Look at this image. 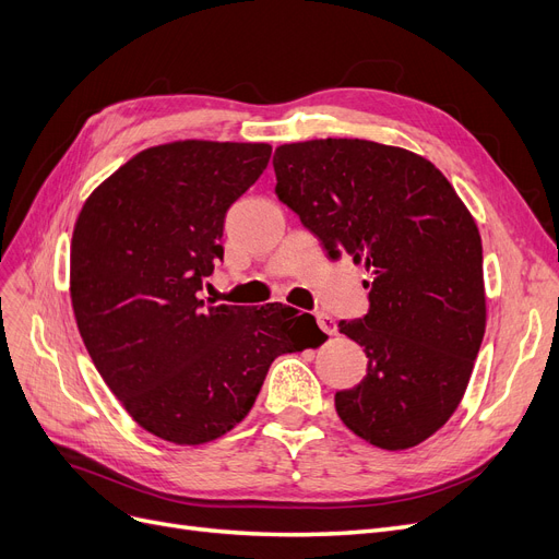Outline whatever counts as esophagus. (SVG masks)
I'll return each mask as SVG.
<instances>
[{"instance_id":"1","label":"esophagus","mask_w":559,"mask_h":559,"mask_svg":"<svg viewBox=\"0 0 559 559\" xmlns=\"http://www.w3.org/2000/svg\"><path fill=\"white\" fill-rule=\"evenodd\" d=\"M316 320H318V324H320V329H322L324 334H329V336L336 334V322H334L332 316L324 313V311H318V313H316Z\"/></svg>"}]
</instances>
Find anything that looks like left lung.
<instances>
[{
  "instance_id": "1",
  "label": "left lung",
  "mask_w": 559,
  "mask_h": 559,
  "mask_svg": "<svg viewBox=\"0 0 559 559\" xmlns=\"http://www.w3.org/2000/svg\"><path fill=\"white\" fill-rule=\"evenodd\" d=\"M274 173L326 255L370 274L368 313L338 322L368 357L366 378L336 391L338 417L380 449L417 447L456 412L484 341L477 223L436 165L380 142L281 144Z\"/></svg>"
}]
</instances>
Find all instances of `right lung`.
<instances>
[{
    "instance_id": "add662e5",
    "label": "right lung",
    "mask_w": 559,
    "mask_h": 559,
    "mask_svg": "<svg viewBox=\"0 0 559 559\" xmlns=\"http://www.w3.org/2000/svg\"><path fill=\"white\" fill-rule=\"evenodd\" d=\"M264 142L181 140L144 150L78 216L71 301L87 353L152 436L204 444L251 412L285 353L324 343L313 316L202 299L223 223L264 173Z\"/></svg>"
}]
</instances>
